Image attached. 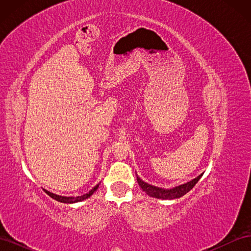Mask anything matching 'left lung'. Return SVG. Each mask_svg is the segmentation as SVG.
I'll return each instance as SVG.
<instances>
[{"mask_svg": "<svg viewBox=\"0 0 251 251\" xmlns=\"http://www.w3.org/2000/svg\"><path fill=\"white\" fill-rule=\"evenodd\" d=\"M202 175L203 174L199 175L198 177L186 182L184 184H181L172 188H162V187L154 186L141 180L137 175H136V176H137L139 186L142 188V191L146 192L150 197H153V198H157V199H162V200H172V199H178L180 197L184 196L186 193L191 191V189L196 185L197 182L200 180Z\"/></svg>", "mask_w": 251, "mask_h": 251, "instance_id": "8db88e82", "label": "left lung"}]
</instances>
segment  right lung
<instances>
[{
	"instance_id": "right-lung-1",
	"label": "right lung",
	"mask_w": 251,
	"mask_h": 251,
	"mask_svg": "<svg viewBox=\"0 0 251 251\" xmlns=\"http://www.w3.org/2000/svg\"><path fill=\"white\" fill-rule=\"evenodd\" d=\"M98 186H100V183L96 184L91 191L85 195H81V196H77V197H64V196H59V195H56V194H53V193H50L48 191H46L47 195H49L52 199H54L58 202H62V203H67V204H71V203H76V202H80V201H83L86 200L88 198H90L91 196H92L95 192L96 189L98 188Z\"/></svg>"
}]
</instances>
